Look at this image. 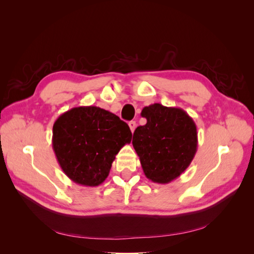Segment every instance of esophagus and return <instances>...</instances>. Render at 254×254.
Instances as JSON below:
<instances>
[{
	"label": "esophagus",
	"mask_w": 254,
	"mask_h": 254,
	"mask_svg": "<svg viewBox=\"0 0 254 254\" xmlns=\"http://www.w3.org/2000/svg\"><path fill=\"white\" fill-rule=\"evenodd\" d=\"M129 128H130V130H131V131L133 132L134 131V129H135V127H136V123L134 122V121H131V122H129Z\"/></svg>",
	"instance_id": "obj_1"
}]
</instances>
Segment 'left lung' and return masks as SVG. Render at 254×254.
Masks as SVG:
<instances>
[{
	"label": "left lung",
	"instance_id": "8db88e82",
	"mask_svg": "<svg viewBox=\"0 0 254 254\" xmlns=\"http://www.w3.org/2000/svg\"><path fill=\"white\" fill-rule=\"evenodd\" d=\"M147 123L133 133L132 145L145 176L155 183L166 184L186 172L198 146L195 122L181 108L152 104L144 107Z\"/></svg>",
	"mask_w": 254,
	"mask_h": 254
}]
</instances>
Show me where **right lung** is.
I'll list each match as a JSON object with an SVG mask.
<instances>
[{"label":"right lung","instance_id":"obj_1","mask_svg":"<svg viewBox=\"0 0 254 254\" xmlns=\"http://www.w3.org/2000/svg\"><path fill=\"white\" fill-rule=\"evenodd\" d=\"M132 133L125 122L96 106H80L63 113L53 126V149L61 170L73 182L97 187Z\"/></svg>","mask_w":254,"mask_h":254}]
</instances>
